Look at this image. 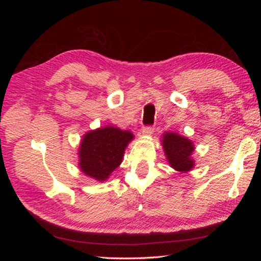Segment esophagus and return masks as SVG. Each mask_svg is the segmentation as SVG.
Segmentation results:
<instances>
[{"label": "esophagus", "instance_id": "1", "mask_svg": "<svg viewBox=\"0 0 261 261\" xmlns=\"http://www.w3.org/2000/svg\"><path fill=\"white\" fill-rule=\"evenodd\" d=\"M153 132H154V128L152 127V126H148V127H144L143 130H141V133H143V135H145V136L152 135Z\"/></svg>", "mask_w": 261, "mask_h": 261}]
</instances>
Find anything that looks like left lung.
<instances>
[{
	"mask_svg": "<svg viewBox=\"0 0 261 261\" xmlns=\"http://www.w3.org/2000/svg\"><path fill=\"white\" fill-rule=\"evenodd\" d=\"M161 145L170 167L180 173H187L195 167L193 140L175 132L162 134Z\"/></svg>",
	"mask_w": 261,
	"mask_h": 261,
	"instance_id": "1",
	"label": "left lung"
}]
</instances>
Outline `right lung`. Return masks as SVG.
Here are the masks:
<instances>
[{"instance_id":"add662e5","label":"right lung","mask_w":261,"mask_h":261,"mask_svg":"<svg viewBox=\"0 0 261 261\" xmlns=\"http://www.w3.org/2000/svg\"><path fill=\"white\" fill-rule=\"evenodd\" d=\"M133 133L112 125L87 132L78 147V168L85 175L103 183L120 167Z\"/></svg>"}]
</instances>
